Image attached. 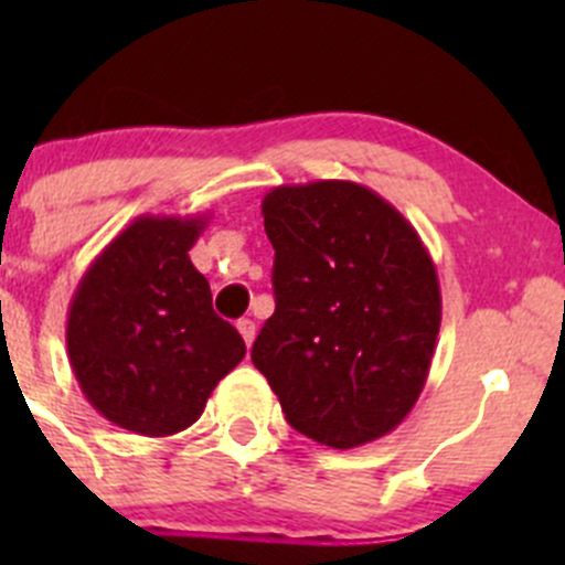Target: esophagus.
Masks as SVG:
<instances>
[{"instance_id": "34e87169", "label": "esophagus", "mask_w": 565, "mask_h": 565, "mask_svg": "<svg viewBox=\"0 0 565 565\" xmlns=\"http://www.w3.org/2000/svg\"><path fill=\"white\" fill-rule=\"evenodd\" d=\"M237 330H241L243 341H246L248 347L254 344V339H256V324L250 322V319H241V322H237Z\"/></svg>"}]
</instances>
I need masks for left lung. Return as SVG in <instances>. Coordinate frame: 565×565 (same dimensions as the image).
<instances>
[{"mask_svg": "<svg viewBox=\"0 0 565 565\" xmlns=\"http://www.w3.org/2000/svg\"><path fill=\"white\" fill-rule=\"evenodd\" d=\"M262 218L276 311L250 361L300 435L339 451L380 440L415 407L435 358L443 300L429 250L352 180L273 188Z\"/></svg>", "mask_w": 565, "mask_h": 565, "instance_id": "obj_1", "label": "left lung"}]
</instances>
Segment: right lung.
<instances>
[{"label": "right lung", "instance_id": "1", "mask_svg": "<svg viewBox=\"0 0 565 565\" xmlns=\"http://www.w3.org/2000/svg\"><path fill=\"white\" fill-rule=\"evenodd\" d=\"M210 215H139L100 250L67 306V361L119 429L169 437L196 424L246 341L213 311L188 250Z\"/></svg>", "mask_w": 565, "mask_h": 565}]
</instances>
